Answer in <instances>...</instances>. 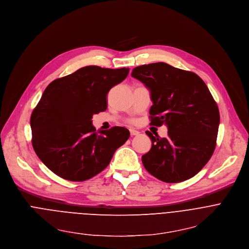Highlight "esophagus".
<instances>
[{"mask_svg": "<svg viewBox=\"0 0 249 249\" xmlns=\"http://www.w3.org/2000/svg\"><path fill=\"white\" fill-rule=\"evenodd\" d=\"M129 132H130V135H131V136L139 135V134H140V131H139V130L133 129V128H130V129H129Z\"/></svg>", "mask_w": 249, "mask_h": 249, "instance_id": "34e87169", "label": "esophagus"}]
</instances>
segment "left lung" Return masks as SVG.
I'll list each match as a JSON object with an SVG mask.
<instances>
[{
	"label": "left lung",
	"mask_w": 249,
	"mask_h": 249,
	"mask_svg": "<svg viewBox=\"0 0 249 249\" xmlns=\"http://www.w3.org/2000/svg\"><path fill=\"white\" fill-rule=\"evenodd\" d=\"M131 76L150 91V124H165L167 137L153 136L151 149L142 160L145 169L166 183L195 176L215 148L219 125L216 103L195 73L158 62L135 67Z\"/></svg>",
	"instance_id": "left-lung-1"
}]
</instances>
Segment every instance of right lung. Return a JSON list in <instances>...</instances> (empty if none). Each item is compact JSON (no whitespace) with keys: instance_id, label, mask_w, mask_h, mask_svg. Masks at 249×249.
Here are the masks:
<instances>
[{"instance_id":"obj_1","label":"right lung","mask_w":249,"mask_h":249,"mask_svg":"<svg viewBox=\"0 0 249 249\" xmlns=\"http://www.w3.org/2000/svg\"><path fill=\"white\" fill-rule=\"evenodd\" d=\"M128 68L86 66L52 81L31 118L33 146L45 166L74 182L102 172L129 137L123 126L96 130L93 116L107 108V94Z\"/></svg>"}]
</instances>
